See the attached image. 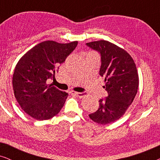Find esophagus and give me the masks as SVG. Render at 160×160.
Returning <instances> with one entry per match:
<instances>
[{
  "mask_svg": "<svg viewBox=\"0 0 160 160\" xmlns=\"http://www.w3.org/2000/svg\"><path fill=\"white\" fill-rule=\"evenodd\" d=\"M71 94L73 95H76V97H78V98H82L85 95V92H74V91H72Z\"/></svg>",
  "mask_w": 160,
  "mask_h": 160,
  "instance_id": "34e87169",
  "label": "esophagus"
}]
</instances>
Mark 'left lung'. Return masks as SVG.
Listing matches in <instances>:
<instances>
[{
	"label": "left lung",
	"instance_id": "8db88e82",
	"mask_svg": "<svg viewBox=\"0 0 160 160\" xmlns=\"http://www.w3.org/2000/svg\"><path fill=\"white\" fill-rule=\"evenodd\" d=\"M100 54V75L105 78L108 96L100 99L99 108L89 115L100 124L117 121L132 104L138 88V75L132 57L122 48L101 40L86 43Z\"/></svg>",
	"mask_w": 160,
	"mask_h": 160
}]
</instances>
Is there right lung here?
<instances>
[{"label": "right lung", "instance_id": "obj_1", "mask_svg": "<svg viewBox=\"0 0 160 160\" xmlns=\"http://www.w3.org/2000/svg\"><path fill=\"white\" fill-rule=\"evenodd\" d=\"M77 44L78 41H43L32 47L17 62L12 79L14 96L22 110L33 119H51L64 106L68 93L47 84V81L54 78L59 65Z\"/></svg>", "mask_w": 160, "mask_h": 160}]
</instances>
